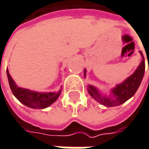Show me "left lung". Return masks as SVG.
Returning a JSON list of instances; mask_svg holds the SVG:
<instances>
[{
	"mask_svg": "<svg viewBox=\"0 0 149 149\" xmlns=\"http://www.w3.org/2000/svg\"><path fill=\"white\" fill-rule=\"evenodd\" d=\"M140 54L142 60L134 73L130 75L121 84H117L114 88H112L108 95H103L96 87L88 84L87 89L91 97L107 107L119 106L131 98L139 88L145 72V60L141 51ZM85 77L86 69H84V78Z\"/></svg>",
	"mask_w": 149,
	"mask_h": 149,
	"instance_id": "8db88e82",
	"label": "left lung"
}]
</instances>
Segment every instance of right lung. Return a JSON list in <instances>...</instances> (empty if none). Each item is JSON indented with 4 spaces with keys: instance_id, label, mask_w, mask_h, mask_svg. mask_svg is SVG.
<instances>
[{
    "instance_id": "obj_1",
    "label": "right lung",
    "mask_w": 149,
    "mask_h": 149,
    "mask_svg": "<svg viewBox=\"0 0 149 149\" xmlns=\"http://www.w3.org/2000/svg\"><path fill=\"white\" fill-rule=\"evenodd\" d=\"M8 83L13 95L24 105L35 109H43L55 102L61 93V88L58 92H37L28 88L19 87L7 70Z\"/></svg>"
}]
</instances>
